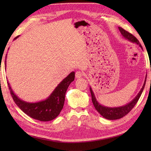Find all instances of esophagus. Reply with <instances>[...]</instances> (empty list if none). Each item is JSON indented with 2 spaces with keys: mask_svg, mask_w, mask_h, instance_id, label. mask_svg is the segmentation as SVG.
<instances>
[{
  "mask_svg": "<svg viewBox=\"0 0 151 151\" xmlns=\"http://www.w3.org/2000/svg\"><path fill=\"white\" fill-rule=\"evenodd\" d=\"M84 76V72H82V71H77L76 72V78H81V77H82Z\"/></svg>",
  "mask_w": 151,
  "mask_h": 151,
  "instance_id": "34e87169",
  "label": "esophagus"
}]
</instances>
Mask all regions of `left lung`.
Returning <instances> with one entry per match:
<instances>
[{"label":"left lung","instance_id":"8db88e82","mask_svg":"<svg viewBox=\"0 0 151 151\" xmlns=\"http://www.w3.org/2000/svg\"><path fill=\"white\" fill-rule=\"evenodd\" d=\"M118 29H119L123 38H125L127 40H129V42L132 43L137 44L142 49V47L141 45L139 43L138 40L137 39L134 35H132L128 31L123 29V28H121V27H118ZM146 77H147V76H145V79L142 88H141L139 93L135 97V98L133 100H132L130 103L119 107H114V108L107 107V106H104L103 105L100 104L97 101V99L96 98L95 95L93 91V89H91V88L90 87V92L91 94V98H92V101L95 109H96V110L98 111V113L103 117L105 118L106 119H108V120H117V119H120V118L125 116L132 110V108L135 106V105L137 103L138 100L139 99L145 85Z\"/></svg>","mask_w":151,"mask_h":151}]
</instances>
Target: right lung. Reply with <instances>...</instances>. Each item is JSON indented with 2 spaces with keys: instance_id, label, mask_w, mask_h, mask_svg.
Listing matches in <instances>:
<instances>
[{
  "instance_id": "right-lung-1",
  "label": "right lung",
  "mask_w": 151,
  "mask_h": 151,
  "mask_svg": "<svg viewBox=\"0 0 151 151\" xmlns=\"http://www.w3.org/2000/svg\"><path fill=\"white\" fill-rule=\"evenodd\" d=\"M18 37L19 36H17L14 40ZM6 57L7 58V54ZM5 67L6 68V59ZM74 78L75 72H70L58 84L46 99L36 103L26 102L18 98L14 93L9 83L8 82L7 83L14 101L22 111L33 119L48 122L55 119L60 114L64 104L65 95L68 87L74 81Z\"/></svg>"
}]
</instances>
